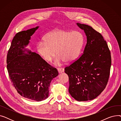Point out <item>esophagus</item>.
<instances>
[{"label": "esophagus", "mask_w": 121, "mask_h": 121, "mask_svg": "<svg viewBox=\"0 0 121 121\" xmlns=\"http://www.w3.org/2000/svg\"><path fill=\"white\" fill-rule=\"evenodd\" d=\"M57 69H58V71L59 73H61L63 72H64V69L63 68H57Z\"/></svg>", "instance_id": "obj_1"}]
</instances>
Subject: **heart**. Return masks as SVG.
<instances>
[{"instance_id":"1","label":"heart","mask_w":121,"mask_h":121,"mask_svg":"<svg viewBox=\"0 0 121 121\" xmlns=\"http://www.w3.org/2000/svg\"><path fill=\"white\" fill-rule=\"evenodd\" d=\"M84 36L78 31L55 30L48 33L44 40L37 44L38 52L47 61H51L57 53L56 63L74 61L79 55L84 44Z\"/></svg>"}]
</instances>
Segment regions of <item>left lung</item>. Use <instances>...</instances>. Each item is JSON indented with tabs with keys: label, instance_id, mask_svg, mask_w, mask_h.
I'll return each instance as SVG.
<instances>
[{
	"label": "left lung",
	"instance_id": "8db88e82",
	"mask_svg": "<svg viewBox=\"0 0 121 121\" xmlns=\"http://www.w3.org/2000/svg\"><path fill=\"white\" fill-rule=\"evenodd\" d=\"M84 30L87 43L83 53L65 68L69 78V93L78 101L97 98L106 87L111 65L110 50L101 34L88 25L77 23Z\"/></svg>",
	"mask_w": 121,
	"mask_h": 121
}]
</instances>
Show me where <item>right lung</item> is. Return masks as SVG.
Here are the masks:
<instances>
[{
  "mask_svg": "<svg viewBox=\"0 0 121 121\" xmlns=\"http://www.w3.org/2000/svg\"><path fill=\"white\" fill-rule=\"evenodd\" d=\"M38 26L17 33L12 40L7 56L9 78L22 96L37 101L47 98L51 81L58 75L56 68L35 52L27 51L30 37ZM24 49V50L23 49Z\"/></svg>",
  "mask_w": 121,
  "mask_h": 121,
  "instance_id": "right-lung-1",
  "label": "right lung"
}]
</instances>
